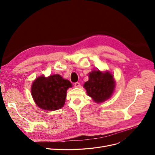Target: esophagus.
I'll return each instance as SVG.
<instances>
[{
    "instance_id": "obj_1",
    "label": "esophagus",
    "mask_w": 155,
    "mask_h": 155,
    "mask_svg": "<svg viewBox=\"0 0 155 155\" xmlns=\"http://www.w3.org/2000/svg\"><path fill=\"white\" fill-rule=\"evenodd\" d=\"M79 86H80V83H79L76 82V83H74V87H75L78 88V87H79Z\"/></svg>"
}]
</instances>
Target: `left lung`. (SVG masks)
<instances>
[{
    "mask_svg": "<svg viewBox=\"0 0 155 155\" xmlns=\"http://www.w3.org/2000/svg\"><path fill=\"white\" fill-rule=\"evenodd\" d=\"M115 86L113 74L109 70L102 72L98 69L89 72L88 80L83 85L88 96L98 104L109 99L114 92Z\"/></svg>",
    "mask_w": 155,
    "mask_h": 155,
    "instance_id": "1",
    "label": "left lung"
}]
</instances>
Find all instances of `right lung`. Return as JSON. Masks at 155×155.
Here are the masks:
<instances>
[{
	"instance_id": "1",
	"label": "right lung",
	"mask_w": 155,
	"mask_h": 155,
	"mask_svg": "<svg viewBox=\"0 0 155 155\" xmlns=\"http://www.w3.org/2000/svg\"><path fill=\"white\" fill-rule=\"evenodd\" d=\"M71 87L72 85L69 80L59 74L48 77L42 75L33 81L31 92L33 100L40 109L54 111L64 106L67 90Z\"/></svg>"
}]
</instances>
